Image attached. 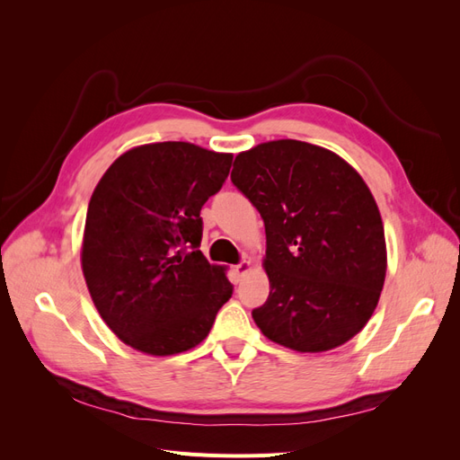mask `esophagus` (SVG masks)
Masks as SVG:
<instances>
[{
	"label": "esophagus",
	"mask_w": 460,
	"mask_h": 460,
	"mask_svg": "<svg viewBox=\"0 0 460 460\" xmlns=\"http://www.w3.org/2000/svg\"><path fill=\"white\" fill-rule=\"evenodd\" d=\"M249 269H252V262H249V261H242V262L235 264L234 272H235V276H243V274L249 272Z\"/></svg>",
	"instance_id": "obj_1"
}]
</instances>
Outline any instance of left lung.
<instances>
[{"mask_svg": "<svg viewBox=\"0 0 460 460\" xmlns=\"http://www.w3.org/2000/svg\"><path fill=\"white\" fill-rule=\"evenodd\" d=\"M232 184L267 232L270 294L253 320L270 341L320 353L365 328L385 280L384 225L368 186L340 155L299 140L240 153Z\"/></svg>", "mask_w": 460, "mask_h": 460, "instance_id": "8db88e82", "label": "left lung"}]
</instances>
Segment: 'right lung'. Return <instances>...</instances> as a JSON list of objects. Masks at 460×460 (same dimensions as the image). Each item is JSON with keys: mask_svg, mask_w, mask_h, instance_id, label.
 <instances>
[{"mask_svg": "<svg viewBox=\"0 0 460 460\" xmlns=\"http://www.w3.org/2000/svg\"><path fill=\"white\" fill-rule=\"evenodd\" d=\"M232 153L188 142L134 147L95 186L82 272L105 324L134 349L166 357L211 330L234 286L199 252L201 207L225 184Z\"/></svg>", "mask_w": 460, "mask_h": 460, "instance_id": "obj_1", "label": "right lung"}]
</instances>
